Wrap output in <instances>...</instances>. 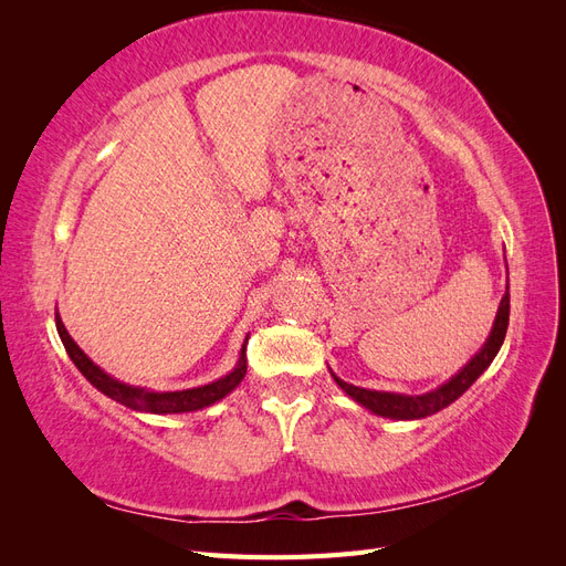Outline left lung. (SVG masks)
<instances>
[{
    "mask_svg": "<svg viewBox=\"0 0 566 566\" xmlns=\"http://www.w3.org/2000/svg\"><path fill=\"white\" fill-rule=\"evenodd\" d=\"M507 321H510V285L505 287V295L501 300L499 314H495L493 328L484 342V347L479 349L470 358V361L453 375L451 380H447L441 387L427 391V394H397V391L364 389V387H356V385L339 380L333 370H331V375L337 382V387L345 391L347 397H352L356 403L368 408L370 413L391 418V420H420V418L439 413L441 408L451 406L458 397H462V394L472 387V382L479 378V375H482L491 366L495 354H499L503 347V339L507 333Z\"/></svg>",
    "mask_w": 566,
    "mask_h": 566,
    "instance_id": "8db88e82",
    "label": "left lung"
}]
</instances>
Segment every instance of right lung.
Returning a JSON list of instances; mask_svg holds the SVG:
<instances>
[{
	"mask_svg": "<svg viewBox=\"0 0 566 566\" xmlns=\"http://www.w3.org/2000/svg\"><path fill=\"white\" fill-rule=\"evenodd\" d=\"M56 331L63 342V347L71 356V361L77 366V370L87 378L101 394H106L108 399L123 403L132 410H139V413H156V416H167V413H191V410L208 408L217 401H221L231 394L238 385L243 382L245 373H248V358H245V347H248V337L241 347V354H238V361L231 373H227L224 378H219L214 382L191 387V389H179V391H156V389H146V387H134L127 382L115 380L113 375L106 370H101L92 358L84 354L77 342L71 337V333L65 331V325L59 316L56 310Z\"/></svg>",
	"mask_w": 566,
	"mask_h": 566,
	"instance_id": "right-lung-1",
	"label": "right lung"
}]
</instances>
